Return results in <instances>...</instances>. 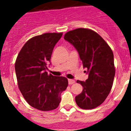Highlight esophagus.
<instances>
[{
  "instance_id": "obj_1",
  "label": "esophagus",
  "mask_w": 131,
  "mask_h": 131,
  "mask_svg": "<svg viewBox=\"0 0 131 131\" xmlns=\"http://www.w3.org/2000/svg\"><path fill=\"white\" fill-rule=\"evenodd\" d=\"M73 83H75V80L73 79H68V84L70 85V84H73Z\"/></svg>"
}]
</instances>
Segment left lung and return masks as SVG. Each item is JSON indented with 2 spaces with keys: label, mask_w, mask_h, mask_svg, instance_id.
Segmentation results:
<instances>
[{
  "label": "left lung",
  "mask_w": 131,
  "mask_h": 131,
  "mask_svg": "<svg viewBox=\"0 0 131 131\" xmlns=\"http://www.w3.org/2000/svg\"><path fill=\"white\" fill-rule=\"evenodd\" d=\"M64 39L73 46L88 70L85 82L77 80L83 87L75 97L77 105L82 109H93L104 102L112 89L115 73L113 52L100 35L89 29L68 31Z\"/></svg>",
  "instance_id": "left-lung-1"
}]
</instances>
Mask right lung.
<instances>
[{
	"instance_id": "1",
	"label": "right lung",
	"mask_w": 131,
	"mask_h": 131,
	"mask_svg": "<svg viewBox=\"0 0 131 131\" xmlns=\"http://www.w3.org/2000/svg\"><path fill=\"white\" fill-rule=\"evenodd\" d=\"M62 33H46L25 43L17 57L15 72L21 92L31 106L41 111L56 109L68 86L64 77L49 75L47 64Z\"/></svg>"
}]
</instances>
